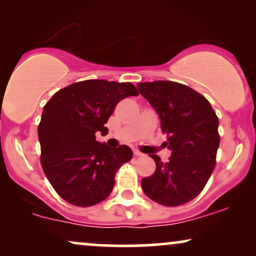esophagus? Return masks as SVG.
Masks as SVG:
<instances>
[{
    "mask_svg": "<svg viewBox=\"0 0 256 256\" xmlns=\"http://www.w3.org/2000/svg\"><path fill=\"white\" fill-rule=\"evenodd\" d=\"M134 156H143V152H138V150H134Z\"/></svg>",
    "mask_w": 256,
    "mask_h": 256,
    "instance_id": "esophagus-1",
    "label": "esophagus"
}]
</instances>
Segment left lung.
Masks as SVG:
<instances>
[{
    "label": "left lung",
    "mask_w": 256,
    "mask_h": 256,
    "mask_svg": "<svg viewBox=\"0 0 256 256\" xmlns=\"http://www.w3.org/2000/svg\"><path fill=\"white\" fill-rule=\"evenodd\" d=\"M161 120L172 150L168 162L154 158L156 170L142 179V189L158 204L176 207L192 201L204 190L216 167L220 143L219 120L208 100L186 85L170 80L138 83Z\"/></svg>",
    "instance_id": "1"
}]
</instances>
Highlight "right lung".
Wrapping results in <instances>:
<instances>
[{
  "label": "right lung",
  "instance_id": "obj_1",
  "mask_svg": "<svg viewBox=\"0 0 256 256\" xmlns=\"http://www.w3.org/2000/svg\"><path fill=\"white\" fill-rule=\"evenodd\" d=\"M137 95L131 83L89 79L58 90L44 106L38 125L40 164L64 201L90 207L110 196L116 173L131 160L132 150L110 148L95 134H107L104 124L118 102Z\"/></svg>",
  "mask_w": 256,
  "mask_h": 256
}]
</instances>
